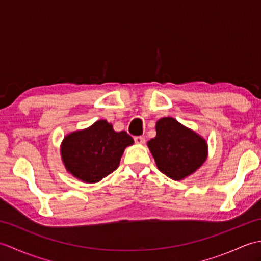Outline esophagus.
I'll use <instances>...</instances> for the list:
<instances>
[{
  "label": "esophagus",
  "instance_id": "esophagus-1",
  "mask_svg": "<svg viewBox=\"0 0 261 261\" xmlns=\"http://www.w3.org/2000/svg\"><path fill=\"white\" fill-rule=\"evenodd\" d=\"M135 142H136V143H138V145H143V143L146 142L145 137H142V136L135 137Z\"/></svg>",
  "mask_w": 261,
  "mask_h": 261
}]
</instances>
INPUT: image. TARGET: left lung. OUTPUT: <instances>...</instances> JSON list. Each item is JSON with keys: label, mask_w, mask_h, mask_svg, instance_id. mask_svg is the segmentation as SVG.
Listing matches in <instances>:
<instances>
[{"label": "left lung", "mask_w": 261, "mask_h": 261, "mask_svg": "<svg viewBox=\"0 0 261 261\" xmlns=\"http://www.w3.org/2000/svg\"><path fill=\"white\" fill-rule=\"evenodd\" d=\"M156 137L148 141L158 169L169 178L180 180L196 171L207 156V145L202 137L173 118L156 123Z\"/></svg>", "instance_id": "1"}]
</instances>
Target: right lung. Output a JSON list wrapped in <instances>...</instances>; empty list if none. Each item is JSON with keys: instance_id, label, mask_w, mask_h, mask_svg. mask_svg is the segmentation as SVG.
Masks as SVG:
<instances>
[{"instance_id": "add662e5", "label": "right lung", "mask_w": 261, "mask_h": 261, "mask_svg": "<svg viewBox=\"0 0 261 261\" xmlns=\"http://www.w3.org/2000/svg\"><path fill=\"white\" fill-rule=\"evenodd\" d=\"M132 143L125 131L115 132L107 121L99 120L65 138L62 158L66 169L77 178L97 182L119 167L124 149Z\"/></svg>"}]
</instances>
